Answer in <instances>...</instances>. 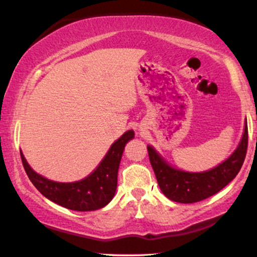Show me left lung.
I'll return each instance as SVG.
<instances>
[{
	"label": "left lung",
	"mask_w": 257,
	"mask_h": 257,
	"mask_svg": "<svg viewBox=\"0 0 257 257\" xmlns=\"http://www.w3.org/2000/svg\"><path fill=\"white\" fill-rule=\"evenodd\" d=\"M246 147L247 125L245 119L243 135L237 149L219 166L205 172L181 170L167 162L153 146L149 145L147 150L158 186L164 196L173 202L190 204L214 196L237 176L245 158Z\"/></svg>",
	"instance_id": "1"
}]
</instances>
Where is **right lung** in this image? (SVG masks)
<instances>
[{"label":"right lung","mask_w":257,"mask_h":257,"mask_svg":"<svg viewBox=\"0 0 257 257\" xmlns=\"http://www.w3.org/2000/svg\"><path fill=\"white\" fill-rule=\"evenodd\" d=\"M134 135L132 129L125 132L112 144L94 172L75 182H59L44 178L29 166L22 151L20 156L29 179L46 198L70 210L93 211L104 208L114 197L123 151L126 143L134 139Z\"/></svg>","instance_id":"right-lung-1"}]
</instances>
